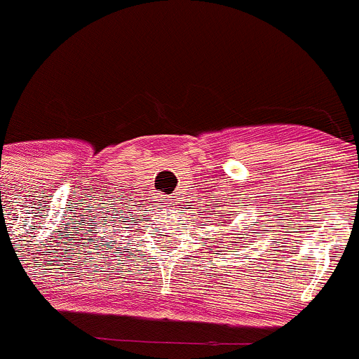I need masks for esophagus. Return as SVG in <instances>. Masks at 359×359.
Segmentation results:
<instances>
[{"label":"esophagus","mask_w":359,"mask_h":359,"mask_svg":"<svg viewBox=\"0 0 359 359\" xmlns=\"http://www.w3.org/2000/svg\"><path fill=\"white\" fill-rule=\"evenodd\" d=\"M164 202H170V200H164Z\"/></svg>","instance_id":"esophagus-1"}]
</instances>
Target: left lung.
I'll list each match as a JSON object with an SVG mask.
<instances>
[{"label":"left lung","mask_w":359,"mask_h":359,"mask_svg":"<svg viewBox=\"0 0 359 359\" xmlns=\"http://www.w3.org/2000/svg\"><path fill=\"white\" fill-rule=\"evenodd\" d=\"M246 230H248V229H246Z\"/></svg>","instance_id":"obj_1"}]
</instances>
